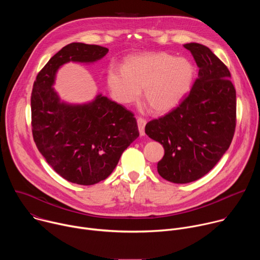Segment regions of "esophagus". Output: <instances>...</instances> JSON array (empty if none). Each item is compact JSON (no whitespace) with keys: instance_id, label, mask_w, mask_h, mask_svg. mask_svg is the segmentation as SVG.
Listing matches in <instances>:
<instances>
[{"instance_id":"1","label":"esophagus","mask_w":260,"mask_h":260,"mask_svg":"<svg viewBox=\"0 0 260 260\" xmlns=\"http://www.w3.org/2000/svg\"><path fill=\"white\" fill-rule=\"evenodd\" d=\"M138 128L140 132V136H145V125H146V120L143 118H138Z\"/></svg>"}]
</instances>
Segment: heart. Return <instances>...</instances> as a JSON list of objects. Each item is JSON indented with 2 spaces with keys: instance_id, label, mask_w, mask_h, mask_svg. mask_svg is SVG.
Wrapping results in <instances>:
<instances>
[{
  "instance_id": "b5f03b06",
  "label": "heart",
  "mask_w": 260,
  "mask_h": 260,
  "mask_svg": "<svg viewBox=\"0 0 260 260\" xmlns=\"http://www.w3.org/2000/svg\"><path fill=\"white\" fill-rule=\"evenodd\" d=\"M194 77L192 63L184 57L165 52H149L127 57L122 68L111 64L107 85L112 96L122 105L144 99L154 113L162 114L176 108L188 92Z\"/></svg>"
}]
</instances>
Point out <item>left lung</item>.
<instances>
[{"mask_svg": "<svg viewBox=\"0 0 260 260\" xmlns=\"http://www.w3.org/2000/svg\"><path fill=\"white\" fill-rule=\"evenodd\" d=\"M183 46L200 68L190 93L171 113L145 126L146 135L164 146L158 174L178 184L202 178L223 156L234 138L237 110L226 66L202 44Z\"/></svg>", "mask_w": 260, "mask_h": 260, "instance_id": "1", "label": "left lung"}]
</instances>
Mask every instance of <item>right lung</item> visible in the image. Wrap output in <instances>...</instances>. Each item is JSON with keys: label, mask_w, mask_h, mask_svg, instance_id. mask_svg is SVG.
Wrapping results in <instances>:
<instances>
[{"label": "right lung", "mask_w": 260, "mask_h": 260, "mask_svg": "<svg viewBox=\"0 0 260 260\" xmlns=\"http://www.w3.org/2000/svg\"><path fill=\"white\" fill-rule=\"evenodd\" d=\"M108 51L99 45L68 44L40 71L31 91V131L37 148L59 176L79 185L108 178L122 152L139 137L134 114L121 105L102 93L87 103H68L53 87L63 64H91Z\"/></svg>", "instance_id": "right-lung-1"}]
</instances>
